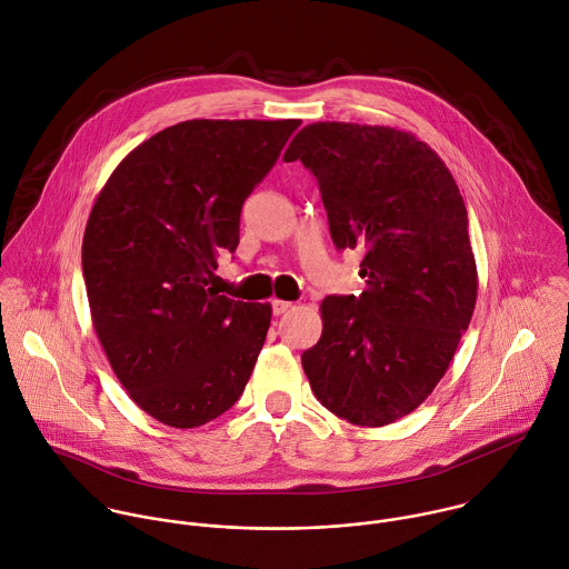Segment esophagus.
I'll use <instances>...</instances> for the list:
<instances>
[{"label":"esophagus","mask_w":569,"mask_h":569,"mask_svg":"<svg viewBox=\"0 0 569 569\" xmlns=\"http://www.w3.org/2000/svg\"><path fill=\"white\" fill-rule=\"evenodd\" d=\"M292 308V303L290 301H281V299H274L272 301V312L279 317V315H283V312H288Z\"/></svg>","instance_id":"34e87169"}]
</instances>
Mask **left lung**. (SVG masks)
Wrapping results in <instances>:
<instances>
[{"label":"left lung","instance_id":"8db88e82","mask_svg":"<svg viewBox=\"0 0 569 569\" xmlns=\"http://www.w3.org/2000/svg\"><path fill=\"white\" fill-rule=\"evenodd\" d=\"M283 159L317 177L335 246L363 250L366 288L323 299L303 372L332 415L395 423L443 379L477 306L459 186L426 141L390 126L308 123Z\"/></svg>","mask_w":569,"mask_h":569}]
</instances>
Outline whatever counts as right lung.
<instances>
[{"instance_id": "obj_1", "label": "right lung", "mask_w": 569, "mask_h": 569, "mask_svg": "<svg viewBox=\"0 0 569 569\" xmlns=\"http://www.w3.org/2000/svg\"><path fill=\"white\" fill-rule=\"evenodd\" d=\"M299 119H190L123 157L90 210L81 268L90 317L128 397L170 428H199L241 397L272 308L219 295L241 206Z\"/></svg>"}]
</instances>
